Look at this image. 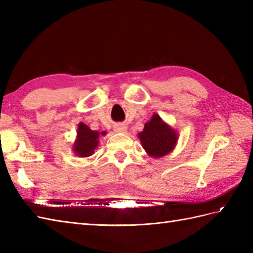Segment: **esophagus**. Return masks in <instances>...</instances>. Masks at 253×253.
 <instances>
[{
	"label": "esophagus",
	"mask_w": 253,
	"mask_h": 253,
	"mask_svg": "<svg viewBox=\"0 0 253 253\" xmlns=\"http://www.w3.org/2000/svg\"><path fill=\"white\" fill-rule=\"evenodd\" d=\"M127 130V127L123 124H116L114 126V131L115 132H125Z\"/></svg>",
	"instance_id": "esophagus-1"
}]
</instances>
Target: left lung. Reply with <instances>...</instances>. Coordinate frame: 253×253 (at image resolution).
<instances>
[{
	"label": "left lung",
	"mask_w": 253,
	"mask_h": 253,
	"mask_svg": "<svg viewBox=\"0 0 253 253\" xmlns=\"http://www.w3.org/2000/svg\"><path fill=\"white\" fill-rule=\"evenodd\" d=\"M143 149L152 158H162L171 152L177 143V132L164 123L158 114L144 124V128L138 133Z\"/></svg>",
	"instance_id": "left-lung-1"
}]
</instances>
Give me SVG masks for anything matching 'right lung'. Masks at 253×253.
Masks as SVG:
<instances>
[{"label": "right lung", "instance_id": "add662e5", "mask_svg": "<svg viewBox=\"0 0 253 253\" xmlns=\"http://www.w3.org/2000/svg\"><path fill=\"white\" fill-rule=\"evenodd\" d=\"M105 136V131H95L91 130L90 128L84 123H80L77 129L76 141L73 144V150L76 155L80 158H87L94 153L99 144V137Z\"/></svg>", "mask_w": 253, "mask_h": 253}]
</instances>
